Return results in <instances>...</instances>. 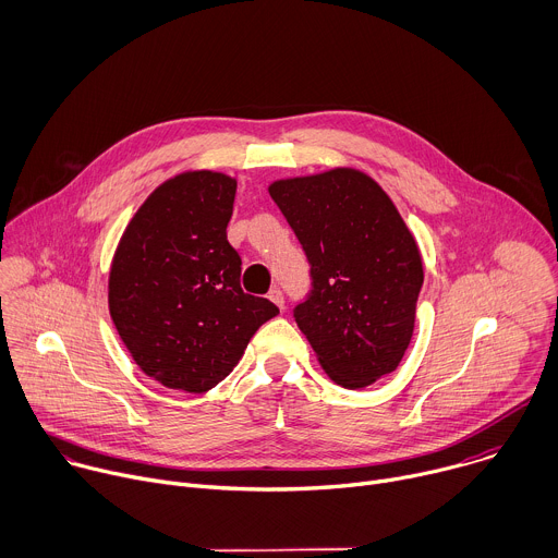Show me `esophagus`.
I'll list each match as a JSON object with an SVG mask.
<instances>
[{
  "mask_svg": "<svg viewBox=\"0 0 558 558\" xmlns=\"http://www.w3.org/2000/svg\"><path fill=\"white\" fill-rule=\"evenodd\" d=\"M268 299H270L279 310H283V292H281L279 288H272V290L268 292Z\"/></svg>",
  "mask_w": 558,
  "mask_h": 558,
  "instance_id": "34e87169",
  "label": "esophagus"
}]
</instances>
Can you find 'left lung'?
I'll return each mask as SVG.
<instances>
[{
    "label": "left lung",
    "instance_id": "left-lung-1",
    "mask_svg": "<svg viewBox=\"0 0 558 558\" xmlns=\"http://www.w3.org/2000/svg\"><path fill=\"white\" fill-rule=\"evenodd\" d=\"M268 193L312 264V294L294 320L323 372L345 389L391 374L411 343L424 281L391 197L352 167L275 180Z\"/></svg>",
    "mask_w": 558,
    "mask_h": 558
}]
</instances>
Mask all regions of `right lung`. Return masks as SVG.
<instances>
[{
	"label": "right lung",
	"mask_w": 558,
	"mask_h": 558,
	"mask_svg": "<svg viewBox=\"0 0 558 558\" xmlns=\"http://www.w3.org/2000/svg\"><path fill=\"white\" fill-rule=\"evenodd\" d=\"M235 191V178L208 169L165 180L111 257L109 316L143 374L169 389H213L279 314L240 286L242 259L227 240Z\"/></svg>",
	"instance_id": "right-lung-1"
}]
</instances>
